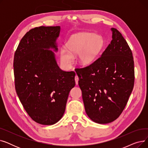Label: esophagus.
<instances>
[{
  "label": "esophagus",
  "instance_id": "obj_1",
  "mask_svg": "<svg viewBox=\"0 0 148 148\" xmlns=\"http://www.w3.org/2000/svg\"><path fill=\"white\" fill-rule=\"evenodd\" d=\"M79 77L77 76V75H75V84H78L79 83Z\"/></svg>",
  "mask_w": 148,
  "mask_h": 148
}]
</instances>
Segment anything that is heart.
<instances>
[{
	"instance_id": "heart-1",
	"label": "heart",
	"mask_w": 148,
	"mask_h": 148,
	"mask_svg": "<svg viewBox=\"0 0 148 148\" xmlns=\"http://www.w3.org/2000/svg\"><path fill=\"white\" fill-rule=\"evenodd\" d=\"M102 40L98 36L91 33L82 32L72 35L66 43V47L60 50L62 62L69 66L74 60L73 54H79V60L82 64L88 65L94 60L102 47Z\"/></svg>"
}]
</instances>
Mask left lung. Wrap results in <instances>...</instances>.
I'll return each mask as SVG.
<instances>
[{
	"instance_id": "1",
	"label": "left lung",
	"mask_w": 148,
	"mask_h": 148,
	"mask_svg": "<svg viewBox=\"0 0 148 148\" xmlns=\"http://www.w3.org/2000/svg\"><path fill=\"white\" fill-rule=\"evenodd\" d=\"M111 30L112 40L101 56L75 70L86 114L92 121L103 124L121 115L134 84L131 50L117 29Z\"/></svg>"
}]
</instances>
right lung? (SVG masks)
Listing matches in <instances>:
<instances>
[{
    "instance_id": "obj_1",
    "label": "right lung",
    "mask_w": 148,
    "mask_h": 148,
    "mask_svg": "<svg viewBox=\"0 0 148 148\" xmlns=\"http://www.w3.org/2000/svg\"><path fill=\"white\" fill-rule=\"evenodd\" d=\"M60 26L30 29L15 52V88L25 110L35 122L56 123L63 116L69 91L74 87V71L62 70L56 60Z\"/></svg>"
}]
</instances>
